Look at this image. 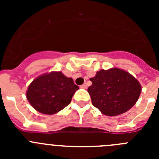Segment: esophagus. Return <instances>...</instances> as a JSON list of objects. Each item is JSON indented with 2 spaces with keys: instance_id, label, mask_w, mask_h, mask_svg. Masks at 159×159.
Returning <instances> with one entry per match:
<instances>
[{
  "instance_id": "1",
  "label": "esophagus",
  "mask_w": 159,
  "mask_h": 159,
  "mask_svg": "<svg viewBox=\"0 0 159 159\" xmlns=\"http://www.w3.org/2000/svg\"><path fill=\"white\" fill-rule=\"evenodd\" d=\"M81 88H84V89H86L87 88H88V84H87V83H84V84H82L80 86Z\"/></svg>"
}]
</instances>
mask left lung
Returning a JSON list of instances; mask_svg holds the SVG:
<instances>
[{"mask_svg": "<svg viewBox=\"0 0 159 159\" xmlns=\"http://www.w3.org/2000/svg\"><path fill=\"white\" fill-rule=\"evenodd\" d=\"M88 88L94 107L103 115L116 116L127 112L136 103L142 91L139 82L124 70L113 67L97 71Z\"/></svg>", "mask_w": 159, "mask_h": 159, "instance_id": "left-lung-1", "label": "left lung"}]
</instances>
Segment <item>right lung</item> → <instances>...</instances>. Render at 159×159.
<instances>
[{
  "mask_svg": "<svg viewBox=\"0 0 159 159\" xmlns=\"http://www.w3.org/2000/svg\"><path fill=\"white\" fill-rule=\"evenodd\" d=\"M78 89L72 79L61 71H52L35 79L28 88L26 97L37 111L53 115L69 104Z\"/></svg>",
  "mask_w": 159,
  "mask_h": 159,
  "instance_id": "right-lung-1",
  "label": "right lung"
}]
</instances>
